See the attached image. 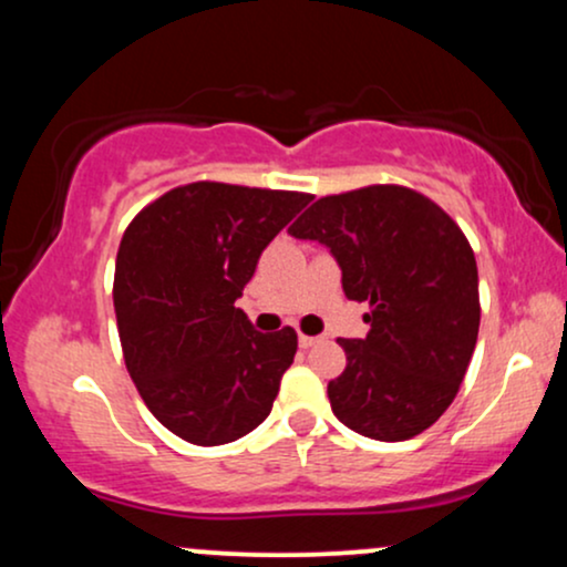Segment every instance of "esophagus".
<instances>
[{"mask_svg": "<svg viewBox=\"0 0 567 567\" xmlns=\"http://www.w3.org/2000/svg\"><path fill=\"white\" fill-rule=\"evenodd\" d=\"M322 341V338H317V336H298V347H301V349H311V347H315V343H320Z\"/></svg>", "mask_w": 567, "mask_h": 567, "instance_id": "1", "label": "esophagus"}]
</instances>
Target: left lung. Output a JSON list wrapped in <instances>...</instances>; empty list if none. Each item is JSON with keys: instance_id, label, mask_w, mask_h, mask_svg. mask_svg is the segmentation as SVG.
<instances>
[{"instance_id": "left-lung-1", "label": "left lung", "mask_w": 567, "mask_h": 567, "mask_svg": "<svg viewBox=\"0 0 567 567\" xmlns=\"http://www.w3.org/2000/svg\"><path fill=\"white\" fill-rule=\"evenodd\" d=\"M336 256L349 301H368L365 338H341L328 383L336 419L402 442L451 408L480 330L477 261L458 224L424 194L375 184L317 199L288 229Z\"/></svg>"}]
</instances>
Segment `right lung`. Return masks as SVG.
Listing matches in <instances>:
<instances>
[{
    "label": "right lung",
    "instance_id": "1",
    "mask_svg": "<svg viewBox=\"0 0 567 567\" xmlns=\"http://www.w3.org/2000/svg\"><path fill=\"white\" fill-rule=\"evenodd\" d=\"M311 194L197 181L130 220L114 269V311L130 379L162 426L226 445L271 413L292 365V328L258 333L234 301L264 247Z\"/></svg>",
    "mask_w": 567,
    "mask_h": 567
}]
</instances>
